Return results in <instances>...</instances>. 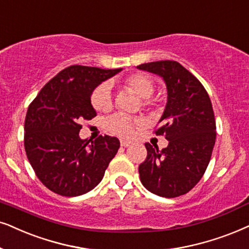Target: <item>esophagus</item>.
I'll return each mask as SVG.
<instances>
[{"mask_svg": "<svg viewBox=\"0 0 249 249\" xmlns=\"http://www.w3.org/2000/svg\"><path fill=\"white\" fill-rule=\"evenodd\" d=\"M120 143H121V146H124V147H128L129 145L131 144L130 142H128V141H124V140H122V141L120 142Z\"/></svg>", "mask_w": 249, "mask_h": 249, "instance_id": "34e87169", "label": "esophagus"}]
</instances>
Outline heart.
<instances>
[{
    "mask_svg": "<svg viewBox=\"0 0 249 249\" xmlns=\"http://www.w3.org/2000/svg\"><path fill=\"white\" fill-rule=\"evenodd\" d=\"M124 86L131 91H134L141 98H143V105L145 107H153L156 106L157 101L151 98L156 88L154 81L150 76L144 73H134L124 79ZM91 104L97 111L106 112L113 106L112 86L108 82H103L93 90L91 95ZM143 119L130 118L128 115L115 114L108 120V129L114 134L121 137H130L134 135L138 125L143 124Z\"/></svg>",
    "mask_w": 249,
    "mask_h": 249,
    "instance_id": "b5f03b06",
    "label": "heart"
}]
</instances>
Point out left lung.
Instances as JSON below:
<instances>
[{
    "label": "left lung",
    "mask_w": 249,
    "mask_h": 249,
    "mask_svg": "<svg viewBox=\"0 0 249 249\" xmlns=\"http://www.w3.org/2000/svg\"><path fill=\"white\" fill-rule=\"evenodd\" d=\"M137 69L157 74L166 83V108L154 132L169 142L161 151L145 144L147 157L138 167L141 182L157 196H183L201 179L211 161L216 140L211 98L201 82L177 61H153Z\"/></svg>",
    "instance_id": "obj_1"
}]
</instances>
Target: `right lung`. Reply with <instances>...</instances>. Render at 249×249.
Instances as JSON below:
<instances>
[{
	"instance_id": "add662e5",
	"label": "right lung",
	"mask_w": 249,
	"mask_h": 249,
	"mask_svg": "<svg viewBox=\"0 0 249 249\" xmlns=\"http://www.w3.org/2000/svg\"><path fill=\"white\" fill-rule=\"evenodd\" d=\"M122 69L73 65L60 71L28 106L24 145L32 168L48 189L64 196L85 195L99 184L115 157L117 137L90 143L79 136L83 120L96 117L90 97Z\"/></svg>"
}]
</instances>
